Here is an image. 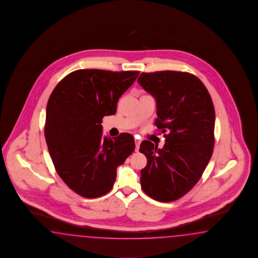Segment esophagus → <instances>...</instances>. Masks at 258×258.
<instances>
[{"label":"esophagus","mask_w":258,"mask_h":258,"mask_svg":"<svg viewBox=\"0 0 258 258\" xmlns=\"http://www.w3.org/2000/svg\"><path fill=\"white\" fill-rule=\"evenodd\" d=\"M140 144H141V141H140L139 139H135V145H136L135 151H136V152L139 151V148H140Z\"/></svg>","instance_id":"obj_1"}]
</instances>
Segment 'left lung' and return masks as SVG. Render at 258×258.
I'll return each instance as SVG.
<instances>
[{
  "label": "left lung",
  "mask_w": 258,
  "mask_h": 258,
  "mask_svg": "<svg viewBox=\"0 0 258 258\" xmlns=\"http://www.w3.org/2000/svg\"><path fill=\"white\" fill-rule=\"evenodd\" d=\"M138 82L155 97V125L167 133L162 149L149 141L140 145L147 158L141 171V186L155 200H178L198 182L212 156V99L204 83L187 72L142 73Z\"/></svg>",
  "instance_id": "1"
}]
</instances>
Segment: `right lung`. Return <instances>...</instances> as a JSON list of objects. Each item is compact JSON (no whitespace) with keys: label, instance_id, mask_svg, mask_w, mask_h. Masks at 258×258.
Here are the masks:
<instances>
[{"label":"right lung","instance_id":"1","mask_svg":"<svg viewBox=\"0 0 258 258\" xmlns=\"http://www.w3.org/2000/svg\"><path fill=\"white\" fill-rule=\"evenodd\" d=\"M139 71L80 69L66 76L46 107L44 135L59 177L76 194L97 198L109 192L116 168L135 149L134 138L103 137L102 119L115 115L121 95Z\"/></svg>","mask_w":258,"mask_h":258}]
</instances>
